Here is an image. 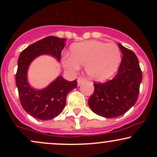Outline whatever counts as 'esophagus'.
Wrapping results in <instances>:
<instances>
[{
	"instance_id": "obj_1",
	"label": "esophagus",
	"mask_w": 157,
	"mask_h": 157,
	"mask_svg": "<svg viewBox=\"0 0 157 157\" xmlns=\"http://www.w3.org/2000/svg\"><path fill=\"white\" fill-rule=\"evenodd\" d=\"M85 80H86V79H85L83 77H79L78 78H77V83H78V86L82 84Z\"/></svg>"
}]
</instances>
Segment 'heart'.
<instances>
[{"mask_svg": "<svg viewBox=\"0 0 157 157\" xmlns=\"http://www.w3.org/2000/svg\"><path fill=\"white\" fill-rule=\"evenodd\" d=\"M121 58V51L117 44L89 40L73 44L71 55H65L63 63L66 69L71 71L78 70L80 65L85 66L89 78L103 81L117 71Z\"/></svg>", "mask_w": 157, "mask_h": 157, "instance_id": "b5f03b06", "label": "heart"}]
</instances>
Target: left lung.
<instances>
[{
	"instance_id": "8db88e82",
	"label": "left lung",
	"mask_w": 157,
	"mask_h": 157,
	"mask_svg": "<svg viewBox=\"0 0 157 157\" xmlns=\"http://www.w3.org/2000/svg\"><path fill=\"white\" fill-rule=\"evenodd\" d=\"M122 57L118 71L112 80L94 82V91L89 105L96 114L113 118L127 112L136 103L142 82V71L136 55L119 44Z\"/></svg>"
}]
</instances>
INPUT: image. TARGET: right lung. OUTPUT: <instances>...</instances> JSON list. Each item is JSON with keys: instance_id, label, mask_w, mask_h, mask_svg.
I'll return each instance as SVG.
<instances>
[{"instance_id": "add662e5", "label": "right lung", "mask_w": 157, "mask_h": 157, "mask_svg": "<svg viewBox=\"0 0 157 157\" xmlns=\"http://www.w3.org/2000/svg\"><path fill=\"white\" fill-rule=\"evenodd\" d=\"M66 41L65 38L48 36L29 46L18 57L15 82L20 102L27 113L38 120H52L58 116L66 106L67 94L77 87V82L60 76L46 89L35 90L27 82V70L30 63L40 55H51L60 60Z\"/></svg>"}]
</instances>
